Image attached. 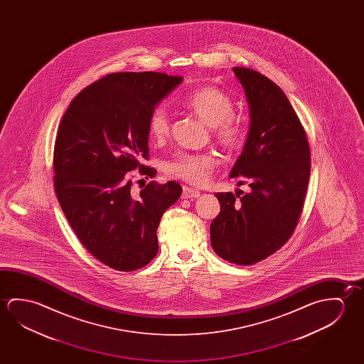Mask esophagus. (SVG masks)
<instances>
[{
    "mask_svg": "<svg viewBox=\"0 0 364 364\" xmlns=\"http://www.w3.org/2000/svg\"><path fill=\"white\" fill-rule=\"evenodd\" d=\"M200 196V191H197V189H193V188H189V186H184L183 188V198L184 199H193V198H198Z\"/></svg>",
    "mask_w": 364,
    "mask_h": 364,
    "instance_id": "34e87169",
    "label": "esophagus"
}]
</instances>
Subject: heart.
<instances>
[{"instance_id":"obj_1","label":"heart","mask_w":364,"mask_h":364,"mask_svg":"<svg viewBox=\"0 0 364 364\" xmlns=\"http://www.w3.org/2000/svg\"><path fill=\"white\" fill-rule=\"evenodd\" d=\"M183 105L200 119L213 127V134L227 149L237 147L244 136V123L233 114L235 107L231 96L217 87H203L186 95ZM149 137L161 142L168 136L170 118L166 110L157 107L151 112L147 122ZM217 157L210 152L188 154L180 152L167 162L166 173L191 184H205L217 166Z\"/></svg>"}]
</instances>
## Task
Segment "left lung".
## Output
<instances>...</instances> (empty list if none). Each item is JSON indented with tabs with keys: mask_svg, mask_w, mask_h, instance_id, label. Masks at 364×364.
Here are the masks:
<instances>
[{
	"mask_svg": "<svg viewBox=\"0 0 364 364\" xmlns=\"http://www.w3.org/2000/svg\"><path fill=\"white\" fill-rule=\"evenodd\" d=\"M233 72L249 102L250 129L230 178L247 180L251 191L239 201L237 193H215L220 212L210 223V244L226 262L252 265L279 250L297 226L310 179V146L279 86L250 68Z\"/></svg>",
	"mask_w": 364,
	"mask_h": 364,
	"instance_id": "left-lung-1",
	"label": "left lung"
}]
</instances>
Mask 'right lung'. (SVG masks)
I'll list each match as a JSON object with an SVG mask.
<instances>
[{
    "instance_id": "obj_1",
    "label": "right lung",
    "mask_w": 364,
    "mask_h": 364,
    "mask_svg": "<svg viewBox=\"0 0 364 364\" xmlns=\"http://www.w3.org/2000/svg\"><path fill=\"white\" fill-rule=\"evenodd\" d=\"M183 81L161 72H118L85 87L60 120L54 144V189L86 250L110 268L132 272L159 251L157 228L181 196L176 181H151L137 193L129 171L146 178L147 122L156 105Z\"/></svg>"
}]
</instances>
